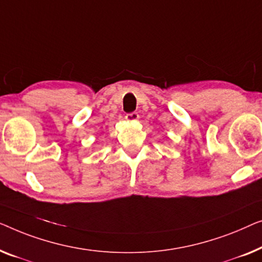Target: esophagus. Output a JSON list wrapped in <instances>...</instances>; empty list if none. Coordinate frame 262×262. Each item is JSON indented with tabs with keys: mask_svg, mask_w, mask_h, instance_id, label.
<instances>
[{
	"mask_svg": "<svg viewBox=\"0 0 262 262\" xmlns=\"http://www.w3.org/2000/svg\"><path fill=\"white\" fill-rule=\"evenodd\" d=\"M126 120L128 122H134V121L139 120V114L138 113H130L126 115Z\"/></svg>",
	"mask_w": 262,
	"mask_h": 262,
	"instance_id": "1",
	"label": "esophagus"
}]
</instances>
